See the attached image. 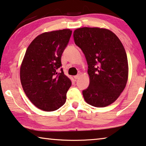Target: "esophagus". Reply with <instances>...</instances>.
<instances>
[{
    "label": "esophagus",
    "mask_w": 146,
    "mask_h": 146,
    "mask_svg": "<svg viewBox=\"0 0 146 146\" xmlns=\"http://www.w3.org/2000/svg\"><path fill=\"white\" fill-rule=\"evenodd\" d=\"M79 77H80V74H79V75H77L74 76V79H79Z\"/></svg>",
    "instance_id": "1"
}]
</instances>
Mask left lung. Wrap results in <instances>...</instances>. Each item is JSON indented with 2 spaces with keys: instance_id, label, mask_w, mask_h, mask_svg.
Returning a JSON list of instances; mask_svg holds the SVG:
<instances>
[{
  "instance_id": "8db88e82",
  "label": "left lung",
  "mask_w": 146,
  "mask_h": 146,
  "mask_svg": "<svg viewBox=\"0 0 146 146\" xmlns=\"http://www.w3.org/2000/svg\"><path fill=\"white\" fill-rule=\"evenodd\" d=\"M75 44L88 64L90 84L82 91L87 104L104 108L113 103L125 89L129 77L127 54L114 33L99 27H81L73 32Z\"/></svg>"
}]
</instances>
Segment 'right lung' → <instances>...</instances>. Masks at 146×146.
I'll return each mask as SVG.
<instances>
[{
	"label": "right lung",
	"instance_id": "add662e5",
	"mask_svg": "<svg viewBox=\"0 0 146 146\" xmlns=\"http://www.w3.org/2000/svg\"><path fill=\"white\" fill-rule=\"evenodd\" d=\"M72 31L69 29L45 32L29 45L20 67V80L29 100L44 111L57 110L66 103L71 81L58 69L61 57Z\"/></svg>",
	"mask_w": 146,
	"mask_h": 146
}]
</instances>
